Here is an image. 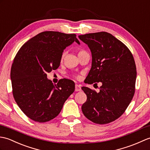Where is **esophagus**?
Segmentation results:
<instances>
[{"label":"esophagus","mask_w":150,"mask_h":150,"mask_svg":"<svg viewBox=\"0 0 150 150\" xmlns=\"http://www.w3.org/2000/svg\"><path fill=\"white\" fill-rule=\"evenodd\" d=\"M75 91H76V92H78V91H81V85L76 84V85H75Z\"/></svg>","instance_id":"34e87169"}]
</instances>
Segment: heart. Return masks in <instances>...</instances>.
Instances as JSON below:
<instances>
[{"instance_id":"b5f03b06","label":"heart","mask_w":150,"mask_h":150,"mask_svg":"<svg viewBox=\"0 0 150 150\" xmlns=\"http://www.w3.org/2000/svg\"><path fill=\"white\" fill-rule=\"evenodd\" d=\"M86 52L85 51L84 49H79V50H78V56H81L82 54H85V53H86ZM65 55V52H64L62 53V59H64ZM74 78H76V79H78L79 78V76H78V75H74Z\"/></svg>"}]
</instances>
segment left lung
<instances>
[{
  "label": "left lung",
  "instance_id": "obj_1",
  "mask_svg": "<svg viewBox=\"0 0 150 150\" xmlns=\"http://www.w3.org/2000/svg\"><path fill=\"white\" fill-rule=\"evenodd\" d=\"M92 52V67L85 83L102 85L99 92L85 86L81 89L86 101L81 106L85 117L105 125L123 114L134 97L137 71L134 56L122 42L106 32L78 36Z\"/></svg>",
  "mask_w": 150,
  "mask_h": 150
}]
</instances>
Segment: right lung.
<instances>
[{"mask_svg":"<svg viewBox=\"0 0 150 150\" xmlns=\"http://www.w3.org/2000/svg\"><path fill=\"white\" fill-rule=\"evenodd\" d=\"M74 41L79 44L76 34L44 31L25 42L16 53L11 69L13 95L32 120L45 122L54 119L74 92V81L64 79L54 85L47 73L59 67L63 51Z\"/></svg>","mask_w":150,"mask_h":150,"instance_id":"right-lung-1","label":"right lung"}]
</instances>
